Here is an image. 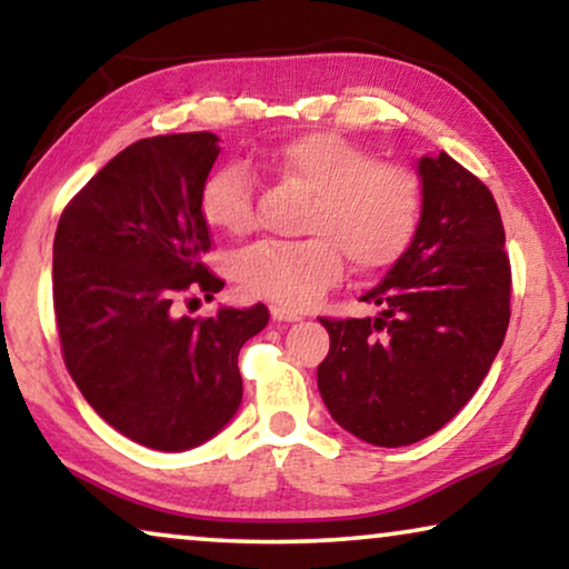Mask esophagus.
Here are the masks:
<instances>
[{
    "mask_svg": "<svg viewBox=\"0 0 569 569\" xmlns=\"http://www.w3.org/2000/svg\"><path fill=\"white\" fill-rule=\"evenodd\" d=\"M271 318L274 321H284V323H292V321H300V313H295V310H287L282 306H271Z\"/></svg>",
    "mask_w": 569,
    "mask_h": 569,
    "instance_id": "34e87169",
    "label": "esophagus"
}]
</instances>
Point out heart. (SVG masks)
I'll use <instances>...</instances> for the list:
<instances>
[{
	"label": "heart",
	"instance_id": "heart-1",
	"mask_svg": "<svg viewBox=\"0 0 569 569\" xmlns=\"http://www.w3.org/2000/svg\"><path fill=\"white\" fill-rule=\"evenodd\" d=\"M279 178L313 191L306 240L259 243L232 261L238 287L287 310H306L345 274H378L407 253L422 220V186L409 168L380 162L368 147L331 131H308L269 152ZM199 209L209 228L243 238L256 228V181L240 162L207 176Z\"/></svg>",
	"mask_w": 569,
	"mask_h": 569
}]
</instances>
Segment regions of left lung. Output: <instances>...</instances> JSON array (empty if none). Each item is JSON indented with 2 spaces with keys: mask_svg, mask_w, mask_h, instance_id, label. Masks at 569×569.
Here are the masks:
<instances>
[{
  "mask_svg": "<svg viewBox=\"0 0 569 569\" xmlns=\"http://www.w3.org/2000/svg\"><path fill=\"white\" fill-rule=\"evenodd\" d=\"M422 220L407 253L362 295L368 318H321L331 349L318 391L355 438L399 448L438 432L500 352L510 259L492 191L440 152L419 160Z\"/></svg>",
  "mask_w": 569,
  "mask_h": 569,
  "instance_id": "left-lung-1",
  "label": "left lung"
}]
</instances>
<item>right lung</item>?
<instances>
[{"label":"right lung","mask_w":569,"mask_h":569,"mask_svg":"<svg viewBox=\"0 0 569 569\" xmlns=\"http://www.w3.org/2000/svg\"><path fill=\"white\" fill-rule=\"evenodd\" d=\"M212 131L139 139L100 168L59 217L53 313L61 355L113 430L154 450H189L243 399L238 352L269 323L261 306L178 313L224 282L199 193L220 147Z\"/></svg>","instance_id":"right-lung-1"}]
</instances>
